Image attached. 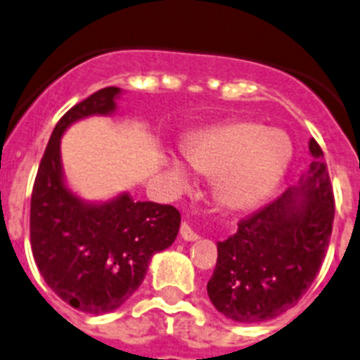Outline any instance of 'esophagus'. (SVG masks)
I'll return each mask as SVG.
<instances>
[{
  "label": "esophagus",
  "instance_id": "34e87169",
  "mask_svg": "<svg viewBox=\"0 0 360 360\" xmlns=\"http://www.w3.org/2000/svg\"><path fill=\"white\" fill-rule=\"evenodd\" d=\"M179 234H181V238H183V240H186V241H195V240H199V234H197L195 231L191 229V227L188 226L186 221H183V224H181Z\"/></svg>",
  "mask_w": 360,
  "mask_h": 360
}]
</instances>
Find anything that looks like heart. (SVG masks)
Here are the masks:
<instances>
[{"instance_id":"heart-1","label":"heart","mask_w":360,"mask_h":360,"mask_svg":"<svg viewBox=\"0 0 360 360\" xmlns=\"http://www.w3.org/2000/svg\"><path fill=\"white\" fill-rule=\"evenodd\" d=\"M291 154L286 133L250 120L211 127L184 147L188 163L204 176L217 177L218 199L233 210L263 202L286 174ZM170 174L179 186L190 183L179 160H170Z\"/></svg>"}]
</instances>
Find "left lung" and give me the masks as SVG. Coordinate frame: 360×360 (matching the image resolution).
<instances>
[{
	"mask_svg": "<svg viewBox=\"0 0 360 360\" xmlns=\"http://www.w3.org/2000/svg\"><path fill=\"white\" fill-rule=\"evenodd\" d=\"M309 153L314 161L298 186L240 220L236 234L218 241L207 295L229 320L259 323L281 316L320 271L335 204L323 150L314 139Z\"/></svg>",
	"mask_w": 360,
	"mask_h": 360,
	"instance_id": "8db88e82",
	"label": "left lung"
}]
</instances>
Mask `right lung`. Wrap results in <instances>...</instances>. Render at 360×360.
<instances>
[{
  "instance_id": "1",
  "label": "right lung",
  "mask_w": 360,
  "mask_h": 360,
  "mask_svg": "<svg viewBox=\"0 0 360 360\" xmlns=\"http://www.w3.org/2000/svg\"><path fill=\"white\" fill-rule=\"evenodd\" d=\"M120 94L106 86L58 120L37 170L30 204L33 259L46 284L65 304L89 314L112 312L139 290L150 257L174 243L179 211L169 204L134 202L127 193L85 204L67 190L60 136L76 120L106 115Z\"/></svg>"
}]
</instances>
